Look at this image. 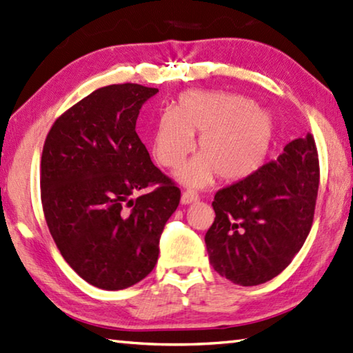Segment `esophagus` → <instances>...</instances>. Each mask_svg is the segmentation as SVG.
Listing matches in <instances>:
<instances>
[{
	"label": "esophagus",
	"instance_id": "34e87169",
	"mask_svg": "<svg viewBox=\"0 0 353 353\" xmlns=\"http://www.w3.org/2000/svg\"><path fill=\"white\" fill-rule=\"evenodd\" d=\"M197 199H199L197 192L191 191V190H186V191H183L181 202H182V205H190V203H192V202H196Z\"/></svg>",
	"mask_w": 353,
	"mask_h": 353
}]
</instances>
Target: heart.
<instances>
[{
	"instance_id": "obj_1",
	"label": "heart",
	"mask_w": 353,
	"mask_h": 353,
	"mask_svg": "<svg viewBox=\"0 0 353 353\" xmlns=\"http://www.w3.org/2000/svg\"><path fill=\"white\" fill-rule=\"evenodd\" d=\"M272 116L254 99L223 92L190 90L172 112L161 114L153 133V154L174 168L194 147L199 154L176 171L177 181L200 188L219 174L223 181L248 177L263 165L274 139Z\"/></svg>"
}]
</instances>
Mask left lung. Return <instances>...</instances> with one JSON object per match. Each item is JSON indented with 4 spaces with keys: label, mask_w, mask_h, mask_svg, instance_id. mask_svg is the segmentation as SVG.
Returning <instances> with one entry per match:
<instances>
[{
    "label": "left lung",
    "mask_w": 353,
    "mask_h": 353,
    "mask_svg": "<svg viewBox=\"0 0 353 353\" xmlns=\"http://www.w3.org/2000/svg\"><path fill=\"white\" fill-rule=\"evenodd\" d=\"M320 167L314 136L289 142L277 161L217 191L205 243L212 268L240 286L288 268L314 222Z\"/></svg>",
    "instance_id": "8db88e82"
}]
</instances>
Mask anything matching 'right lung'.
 I'll return each mask as SVG.
<instances>
[{"mask_svg":"<svg viewBox=\"0 0 353 353\" xmlns=\"http://www.w3.org/2000/svg\"><path fill=\"white\" fill-rule=\"evenodd\" d=\"M157 92L139 84L94 90L58 117L44 143L48 230L73 271L105 291L153 271L163 226L181 202V190L154 167L136 133L142 105ZM151 184L154 192L132 199Z\"/></svg>","mask_w":353,"mask_h":353,"instance_id":"1","label":"right lung"}]
</instances>
